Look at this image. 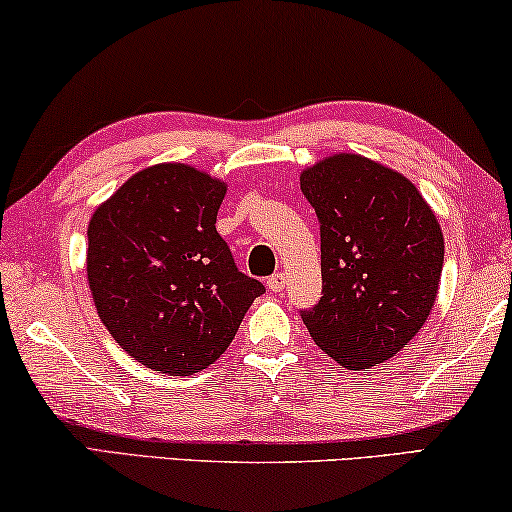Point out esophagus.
<instances>
[{"instance_id": "1", "label": "esophagus", "mask_w": 512, "mask_h": 512, "mask_svg": "<svg viewBox=\"0 0 512 512\" xmlns=\"http://www.w3.org/2000/svg\"><path fill=\"white\" fill-rule=\"evenodd\" d=\"M266 287L271 292H283L285 290V273H273V276L266 280Z\"/></svg>"}]
</instances>
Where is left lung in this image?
<instances>
[{
	"label": "left lung",
	"instance_id": "1",
	"mask_svg": "<svg viewBox=\"0 0 512 512\" xmlns=\"http://www.w3.org/2000/svg\"><path fill=\"white\" fill-rule=\"evenodd\" d=\"M299 181L322 241V297L301 320L345 369L383 364L406 348L434 308L441 225L406 176L364 155H329L301 171Z\"/></svg>",
	"mask_w": 512,
	"mask_h": 512
}]
</instances>
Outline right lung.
Returning <instances> with one entry per match:
<instances>
[{
	"instance_id": "right-lung-1",
	"label": "right lung",
	"mask_w": 512,
	"mask_h": 512,
	"mask_svg": "<svg viewBox=\"0 0 512 512\" xmlns=\"http://www.w3.org/2000/svg\"><path fill=\"white\" fill-rule=\"evenodd\" d=\"M227 183L162 162L127 178L92 213L88 283L115 343L148 369L192 376L234 341L264 292L215 229Z\"/></svg>"
}]
</instances>
